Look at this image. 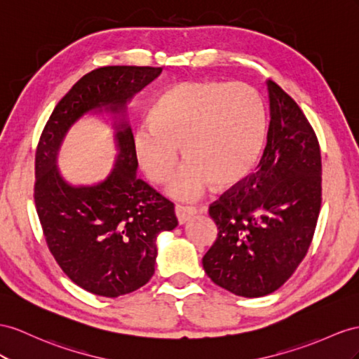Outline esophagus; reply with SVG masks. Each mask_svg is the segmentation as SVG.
I'll return each instance as SVG.
<instances>
[{
    "label": "esophagus",
    "mask_w": 359,
    "mask_h": 359,
    "mask_svg": "<svg viewBox=\"0 0 359 359\" xmlns=\"http://www.w3.org/2000/svg\"><path fill=\"white\" fill-rule=\"evenodd\" d=\"M174 210H176V217L179 219V223L183 224L187 223L188 219H191L192 217H194L198 210L201 209H197L194 206H185V205H176V208H174Z\"/></svg>",
    "instance_id": "esophagus-1"
}]
</instances>
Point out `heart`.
<instances>
[{
    "label": "heart",
    "mask_w": 359,
    "mask_h": 359,
    "mask_svg": "<svg viewBox=\"0 0 359 359\" xmlns=\"http://www.w3.org/2000/svg\"><path fill=\"white\" fill-rule=\"evenodd\" d=\"M265 106L259 92L241 81H183L156 100L150 123L136 132L142 171L154 183L172 176L179 147L188 159L170 194L191 200L212 182L229 188L258 163L265 137Z\"/></svg>",
    "instance_id": "heart-1"
}]
</instances>
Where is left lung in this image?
<instances>
[{
    "mask_svg": "<svg viewBox=\"0 0 359 359\" xmlns=\"http://www.w3.org/2000/svg\"><path fill=\"white\" fill-rule=\"evenodd\" d=\"M270 127L256 167L209 205L218 233L203 256L214 283L236 296L279 290L305 258L321 206L317 135L299 104L269 80Z\"/></svg>",
    "mask_w": 359,
    "mask_h": 359,
    "instance_id": "1",
    "label": "left lung"
}]
</instances>
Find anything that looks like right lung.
Segmentation results:
<instances>
[{
  "instance_id": "obj_1",
  "label": "right lung",
  "mask_w": 359,
  "mask_h": 359,
  "mask_svg": "<svg viewBox=\"0 0 359 359\" xmlns=\"http://www.w3.org/2000/svg\"><path fill=\"white\" fill-rule=\"evenodd\" d=\"M162 68L103 67L69 89L41 133L34 156V205L54 259L68 278L92 294L118 297L151 279L156 236L177 226L174 203L136 177L133 135L118 130L116 168L100 185L63 182L56 154L68 128L98 107L124 109Z\"/></svg>"
}]
</instances>
